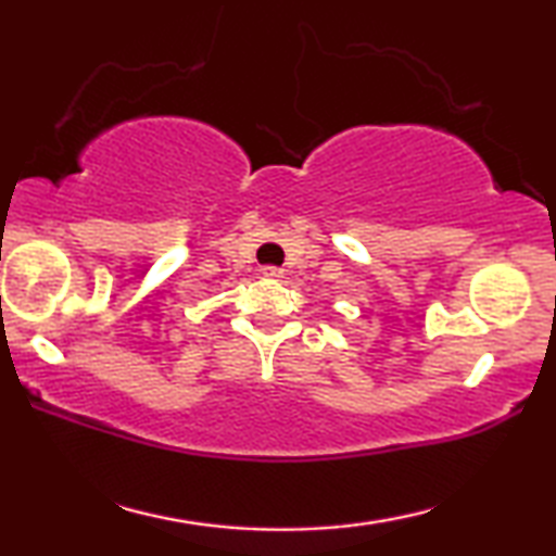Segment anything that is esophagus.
Segmentation results:
<instances>
[{
	"instance_id": "1",
	"label": "esophagus",
	"mask_w": 556,
	"mask_h": 556,
	"mask_svg": "<svg viewBox=\"0 0 556 556\" xmlns=\"http://www.w3.org/2000/svg\"><path fill=\"white\" fill-rule=\"evenodd\" d=\"M262 275H265L267 279H279L281 275H285V271H281L279 267H271V265H269V267L262 269Z\"/></svg>"
}]
</instances>
